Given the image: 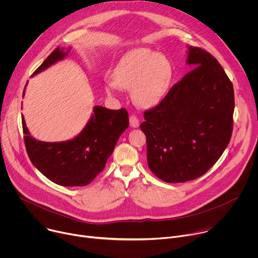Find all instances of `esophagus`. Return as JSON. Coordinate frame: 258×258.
<instances>
[{"instance_id":"esophagus-1","label":"esophagus","mask_w":258,"mask_h":258,"mask_svg":"<svg viewBox=\"0 0 258 258\" xmlns=\"http://www.w3.org/2000/svg\"><path fill=\"white\" fill-rule=\"evenodd\" d=\"M139 124H140V120L138 119V117L137 116H135V115H132L131 117H130V125L132 126V127H139Z\"/></svg>"}]
</instances>
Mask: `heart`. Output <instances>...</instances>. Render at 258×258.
Returning a JSON list of instances; mask_svg holds the SVG:
<instances>
[{
    "label": "heart",
    "mask_w": 258,
    "mask_h": 258,
    "mask_svg": "<svg viewBox=\"0 0 258 258\" xmlns=\"http://www.w3.org/2000/svg\"><path fill=\"white\" fill-rule=\"evenodd\" d=\"M169 59L151 49H136L126 53L112 72V81L120 89L130 90L134 102L141 107L157 105L166 95L172 79ZM106 92L112 93L113 85L107 84Z\"/></svg>",
    "instance_id": "heart-1"
}]
</instances>
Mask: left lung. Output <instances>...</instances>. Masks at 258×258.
Wrapping results in <instances>:
<instances>
[{
    "label": "left lung",
    "instance_id": "1",
    "mask_svg": "<svg viewBox=\"0 0 258 258\" xmlns=\"http://www.w3.org/2000/svg\"><path fill=\"white\" fill-rule=\"evenodd\" d=\"M187 64L195 69L164 99L144 113L151 171L166 182L204 174L222 156L233 131V84L208 52L188 46Z\"/></svg>",
    "mask_w": 258,
    "mask_h": 258
}]
</instances>
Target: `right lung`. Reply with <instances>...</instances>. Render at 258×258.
<instances>
[{
	"label": "right lung",
	"mask_w": 258,
	"mask_h": 258,
	"mask_svg": "<svg viewBox=\"0 0 258 258\" xmlns=\"http://www.w3.org/2000/svg\"><path fill=\"white\" fill-rule=\"evenodd\" d=\"M70 50L71 48L66 51L63 48L54 50L32 73V77L63 60ZM127 126L128 114L125 109L110 110L94 106L92 116L77 137L50 143L32 138L22 115L24 143L30 161L47 178L64 187L89 185L104 169L107 159Z\"/></svg>",
	"instance_id": "1"
}]
</instances>
